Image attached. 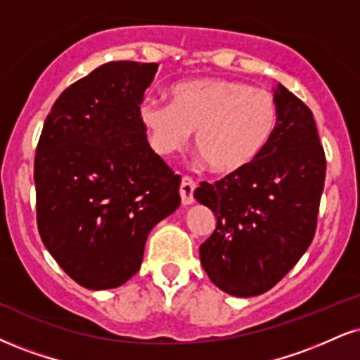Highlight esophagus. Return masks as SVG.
Here are the masks:
<instances>
[{
	"mask_svg": "<svg viewBox=\"0 0 360 360\" xmlns=\"http://www.w3.org/2000/svg\"><path fill=\"white\" fill-rule=\"evenodd\" d=\"M194 189H196V183H194L191 177L184 176L183 179H181V186H179V194H181V201H183V205H191L194 201L193 198Z\"/></svg>",
	"mask_w": 360,
	"mask_h": 360,
	"instance_id": "esophagus-1",
	"label": "esophagus"
}]
</instances>
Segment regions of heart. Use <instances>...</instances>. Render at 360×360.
I'll use <instances>...</instances> for the list:
<instances>
[{"instance_id": "obj_1", "label": "heart", "mask_w": 360, "mask_h": 360, "mask_svg": "<svg viewBox=\"0 0 360 360\" xmlns=\"http://www.w3.org/2000/svg\"><path fill=\"white\" fill-rule=\"evenodd\" d=\"M169 105L147 101L139 120L153 149L171 155L196 132L198 154L214 174L245 171L265 153L278 127L274 95L229 79H193L167 89Z\"/></svg>"}]
</instances>
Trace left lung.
I'll return each instance as SVG.
<instances>
[{
    "mask_svg": "<svg viewBox=\"0 0 360 360\" xmlns=\"http://www.w3.org/2000/svg\"><path fill=\"white\" fill-rule=\"evenodd\" d=\"M278 127L265 153L214 184L202 181L198 202L216 216L199 246L201 265L233 297L262 295L297 265L317 228L326 183V154L314 114L278 84Z\"/></svg>",
    "mask_w": 360,
    "mask_h": 360,
    "instance_id": "1",
    "label": "left lung"
}]
</instances>
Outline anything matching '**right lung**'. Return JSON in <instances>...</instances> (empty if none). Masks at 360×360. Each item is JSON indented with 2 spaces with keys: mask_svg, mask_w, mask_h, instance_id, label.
Instances as JSON below:
<instances>
[{
  "mask_svg": "<svg viewBox=\"0 0 360 360\" xmlns=\"http://www.w3.org/2000/svg\"><path fill=\"white\" fill-rule=\"evenodd\" d=\"M158 63L109 62L46 115L34 155L37 223L55 262L89 290L124 285L179 206L181 177L154 153L139 105Z\"/></svg>",
  "mask_w": 360,
  "mask_h": 360,
  "instance_id": "right-lung-1",
  "label": "right lung"
}]
</instances>
